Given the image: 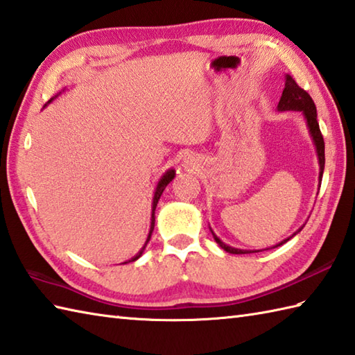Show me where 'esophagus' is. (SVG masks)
I'll return each instance as SVG.
<instances>
[{
    "label": "esophagus",
    "instance_id": "1",
    "mask_svg": "<svg viewBox=\"0 0 355 355\" xmlns=\"http://www.w3.org/2000/svg\"><path fill=\"white\" fill-rule=\"evenodd\" d=\"M192 166H195V162L192 157H186L184 158V168H192Z\"/></svg>",
    "mask_w": 355,
    "mask_h": 355
}]
</instances>
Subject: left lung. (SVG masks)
<instances>
[{"label": "left lung", "instance_id": "1", "mask_svg": "<svg viewBox=\"0 0 355 355\" xmlns=\"http://www.w3.org/2000/svg\"><path fill=\"white\" fill-rule=\"evenodd\" d=\"M277 110L279 111H302L305 120H306V125H308V130H310V134L313 137L314 141V146H315V153H318V158H319V164H320V172H319V187L322 183V175H323V169H325V141H323V135L320 132V128H319V122H318V112H315V105L311 99V96L308 94L304 88H300L296 80H294L290 74H286L285 78V88L282 92L281 96V101L277 103ZM304 229V225L300 227L297 232H300ZM297 232H294L290 238H286L281 243L273 245L271 248L279 247L285 244L286 241H290L294 235H297ZM212 235L215 238V241L218 243L223 250H225L227 253H233V254H244V253H256V252H261V250H239V248H233L227 244H224L223 241L218 238L215 233L212 232ZM268 250V248H267Z\"/></svg>", "mask_w": 355, "mask_h": 355}]
</instances>
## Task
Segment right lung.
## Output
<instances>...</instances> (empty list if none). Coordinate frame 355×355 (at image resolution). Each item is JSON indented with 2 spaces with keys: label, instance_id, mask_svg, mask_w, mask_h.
I'll return each mask as SVG.
<instances>
[{
  "label": "right lung",
  "instance_id": "add662e5",
  "mask_svg": "<svg viewBox=\"0 0 355 355\" xmlns=\"http://www.w3.org/2000/svg\"><path fill=\"white\" fill-rule=\"evenodd\" d=\"M56 97V96H55ZM55 97H51V99L49 101V103L55 99ZM173 177H175V171L173 169H169V171H166L164 172V175L160 178V182H158V184H157V187H155V192H154V198H153V215H150V227H149V233H148V238H146V243H145V245L141 247V250L134 256V258H131L130 261H126V262H123V263H128V262H134V261H137L140 256H141V253L145 252V247H146V244L149 243V239H150V235H153V230H154V225H155V207H157V202H158V200H160V197H162V193H163V191L166 189V186H168L172 180H173Z\"/></svg>",
  "mask_w": 355,
  "mask_h": 355
}]
</instances>
